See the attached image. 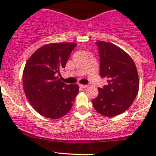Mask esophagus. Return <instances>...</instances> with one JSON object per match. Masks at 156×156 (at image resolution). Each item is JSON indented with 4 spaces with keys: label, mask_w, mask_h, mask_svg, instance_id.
I'll list each match as a JSON object with an SVG mask.
<instances>
[{
    "label": "esophagus",
    "mask_w": 156,
    "mask_h": 156,
    "mask_svg": "<svg viewBox=\"0 0 156 156\" xmlns=\"http://www.w3.org/2000/svg\"><path fill=\"white\" fill-rule=\"evenodd\" d=\"M79 87L81 88H83V89H84V88L87 87L88 85H84V84H79Z\"/></svg>",
    "instance_id": "esophagus-1"
}]
</instances>
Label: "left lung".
<instances>
[{"label":"left lung","mask_w":156,"mask_h":156,"mask_svg":"<svg viewBox=\"0 0 156 156\" xmlns=\"http://www.w3.org/2000/svg\"><path fill=\"white\" fill-rule=\"evenodd\" d=\"M99 48L100 75L107 78V85L98 88L93 99L94 108L102 115L114 117L125 112L139 90V78L134 62L122 49L112 43L96 42Z\"/></svg>","instance_id":"8db88e82"}]
</instances>
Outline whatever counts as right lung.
I'll use <instances>...</instances> for the list:
<instances>
[{"label":"right lung","instance_id":"1","mask_svg":"<svg viewBox=\"0 0 156 156\" xmlns=\"http://www.w3.org/2000/svg\"><path fill=\"white\" fill-rule=\"evenodd\" d=\"M77 44L51 43L37 49L28 59L23 73V89L36 112L48 119L63 117L78 94V84H66L56 74L65 68Z\"/></svg>","mask_w":156,"mask_h":156}]
</instances>
